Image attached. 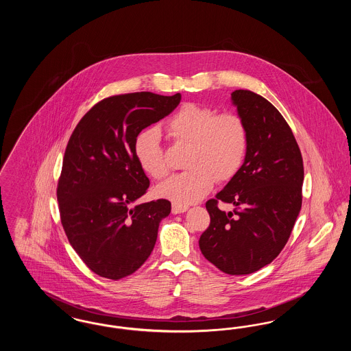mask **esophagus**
Listing matches in <instances>:
<instances>
[{"instance_id":"34e87169","label":"esophagus","mask_w":351,"mask_h":351,"mask_svg":"<svg viewBox=\"0 0 351 351\" xmlns=\"http://www.w3.org/2000/svg\"><path fill=\"white\" fill-rule=\"evenodd\" d=\"M188 210V206L186 205H182V204H176L173 202L172 204V213L173 215H179V213H184Z\"/></svg>"}]
</instances>
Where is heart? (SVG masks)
Here are the masks:
<instances>
[{
  "label": "heart",
  "mask_w": 351,
  "mask_h": 351,
  "mask_svg": "<svg viewBox=\"0 0 351 351\" xmlns=\"http://www.w3.org/2000/svg\"><path fill=\"white\" fill-rule=\"evenodd\" d=\"M166 132L175 146L188 147L180 173L156 188L160 197L176 204L201 200L216 182H230L243 167L249 151V129L233 112L186 102L168 118ZM135 159L149 176L160 180L168 175L166 154L156 129L139 134L134 142Z\"/></svg>",
  "instance_id": "heart-1"
}]
</instances>
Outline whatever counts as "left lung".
I'll use <instances>...</instances> for the list:
<instances>
[{"instance_id": "1", "label": "left lung", "mask_w": 351, "mask_h": 351, "mask_svg": "<svg viewBox=\"0 0 351 351\" xmlns=\"http://www.w3.org/2000/svg\"><path fill=\"white\" fill-rule=\"evenodd\" d=\"M249 129L243 167L205 206L202 255L229 275H247L269 265L289 239L302 201L304 165L299 145L280 112L251 90L232 93ZM218 202L233 203L225 214Z\"/></svg>"}]
</instances>
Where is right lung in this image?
<instances>
[{"label":"right lung","mask_w":351,"mask_h":351,"mask_svg":"<svg viewBox=\"0 0 351 351\" xmlns=\"http://www.w3.org/2000/svg\"><path fill=\"white\" fill-rule=\"evenodd\" d=\"M182 95L135 92L99 101L68 141L56 196L60 221L86 267L119 280L141 267L155 246L166 199L139 204L150 185L134 155L139 133L168 116Z\"/></svg>","instance_id":"right-lung-1"}]
</instances>
